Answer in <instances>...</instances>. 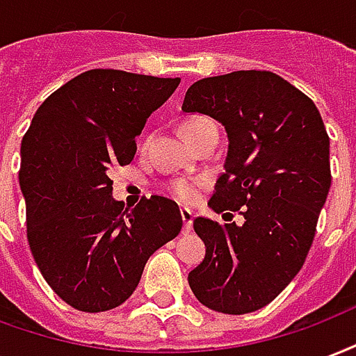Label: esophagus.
I'll return each mask as SVG.
<instances>
[{
  "label": "esophagus",
  "mask_w": 356,
  "mask_h": 356,
  "mask_svg": "<svg viewBox=\"0 0 356 356\" xmlns=\"http://www.w3.org/2000/svg\"><path fill=\"white\" fill-rule=\"evenodd\" d=\"M181 218H183V232H185V234H188V232L192 230V211L191 209L183 207V209H181Z\"/></svg>",
  "instance_id": "obj_1"
}]
</instances>
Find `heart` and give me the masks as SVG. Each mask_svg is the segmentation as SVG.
Wrapping results in <instances>:
<instances>
[{"label": "heart", "instance_id": "obj_1", "mask_svg": "<svg viewBox=\"0 0 356 356\" xmlns=\"http://www.w3.org/2000/svg\"><path fill=\"white\" fill-rule=\"evenodd\" d=\"M209 124H213L209 118L191 117L185 120L183 131H185L186 139H191L194 138L202 128H205V126ZM200 186H202V181H200L198 177H179L175 179V181H171L170 185H168V192H170L173 198L179 200V202H192V200H196V196H198Z\"/></svg>", "mask_w": 356, "mask_h": 356}]
</instances>
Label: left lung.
<instances>
[{"label":"left lung","instance_id":"1","mask_svg":"<svg viewBox=\"0 0 356 356\" xmlns=\"http://www.w3.org/2000/svg\"><path fill=\"white\" fill-rule=\"evenodd\" d=\"M183 113L225 126V173L209 207L243 215V225L194 218L205 259L188 273V285L213 312H257L294 279L313 243L332 181L323 118L296 86L254 70L194 83Z\"/></svg>","mask_w":356,"mask_h":356}]
</instances>
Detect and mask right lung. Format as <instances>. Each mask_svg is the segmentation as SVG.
Returning <instances> with one entry per match:
<instances>
[{
	"instance_id": "1",
	"label": "right lung",
	"mask_w": 356,
	"mask_h": 356,
	"mask_svg": "<svg viewBox=\"0 0 356 356\" xmlns=\"http://www.w3.org/2000/svg\"><path fill=\"white\" fill-rule=\"evenodd\" d=\"M181 79L84 71L44 99L20 145L28 243L65 304L107 312L130 298L152 252L183 226L175 202L113 198L109 170L130 164L147 118Z\"/></svg>"
}]
</instances>
